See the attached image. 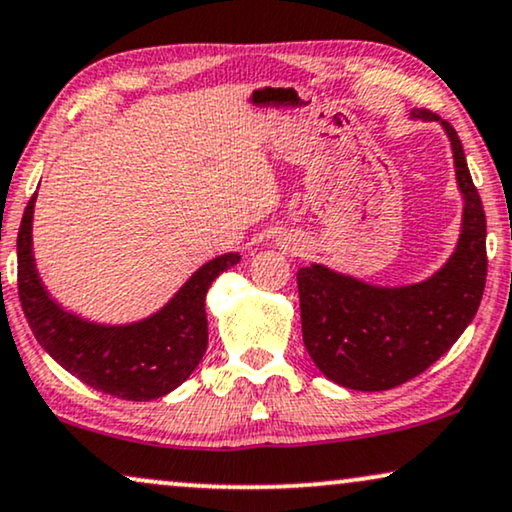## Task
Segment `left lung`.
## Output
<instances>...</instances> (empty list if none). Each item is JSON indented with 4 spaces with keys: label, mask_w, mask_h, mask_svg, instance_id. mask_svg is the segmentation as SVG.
Listing matches in <instances>:
<instances>
[{
    "label": "left lung",
    "mask_w": 512,
    "mask_h": 512,
    "mask_svg": "<svg viewBox=\"0 0 512 512\" xmlns=\"http://www.w3.org/2000/svg\"><path fill=\"white\" fill-rule=\"evenodd\" d=\"M412 119L440 121L452 142L463 220L456 250L426 281L379 288L311 264L297 271L302 337L327 379L353 391H388L428 370L478 313L487 281V220L452 124L428 109Z\"/></svg>",
    "instance_id": "8db88e82"
}]
</instances>
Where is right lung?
Listing matches in <instances>:
<instances>
[{"mask_svg": "<svg viewBox=\"0 0 512 512\" xmlns=\"http://www.w3.org/2000/svg\"><path fill=\"white\" fill-rule=\"evenodd\" d=\"M34 201L37 194L18 229V297L37 342L67 372L114 398L142 403L180 386L208 346L206 292L241 255L227 252L203 264L161 311L140 323L98 325L67 313L42 285L32 255Z\"/></svg>", "mask_w": 512, "mask_h": 512, "instance_id": "right-lung-1", "label": "right lung"}]
</instances>
